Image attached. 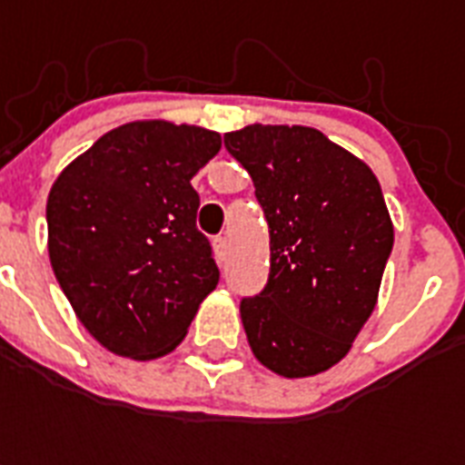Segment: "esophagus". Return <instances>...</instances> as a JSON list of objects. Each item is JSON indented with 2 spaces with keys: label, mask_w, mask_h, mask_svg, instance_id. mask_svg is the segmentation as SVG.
<instances>
[{
  "label": "esophagus",
  "mask_w": 465,
  "mask_h": 465,
  "mask_svg": "<svg viewBox=\"0 0 465 465\" xmlns=\"http://www.w3.org/2000/svg\"><path fill=\"white\" fill-rule=\"evenodd\" d=\"M212 246H214V255H217V261L226 262V258H229V241H226V236H217Z\"/></svg>",
  "instance_id": "1"
}]
</instances>
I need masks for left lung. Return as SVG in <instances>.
I'll use <instances>...</instances> for the list:
<instances>
[{
    "label": "left lung",
    "instance_id": "8db88e82",
    "mask_svg": "<svg viewBox=\"0 0 465 465\" xmlns=\"http://www.w3.org/2000/svg\"><path fill=\"white\" fill-rule=\"evenodd\" d=\"M270 229V275L241 299L248 345L287 379L338 364L376 306L393 224L371 168L323 133L248 125L224 134Z\"/></svg>",
    "mask_w": 465,
    "mask_h": 465
}]
</instances>
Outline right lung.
Wrapping results in <instances>:
<instances>
[{
  "instance_id": "right-lung-1",
  "label": "right lung",
  "mask_w": 465,
  "mask_h": 465,
  "mask_svg": "<svg viewBox=\"0 0 465 465\" xmlns=\"http://www.w3.org/2000/svg\"><path fill=\"white\" fill-rule=\"evenodd\" d=\"M219 149V133L204 127L127 123L54 181L50 262L76 318L105 350L130 360L168 354L217 287L190 178Z\"/></svg>"
}]
</instances>
